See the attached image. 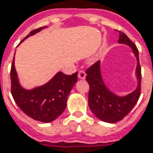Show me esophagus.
<instances>
[{"label":"esophagus","mask_w":153,"mask_h":153,"mask_svg":"<svg viewBox=\"0 0 153 153\" xmlns=\"http://www.w3.org/2000/svg\"><path fill=\"white\" fill-rule=\"evenodd\" d=\"M85 76H86L85 71H82V70L79 71V72H78V78H80V79H85Z\"/></svg>","instance_id":"esophagus-1"}]
</instances>
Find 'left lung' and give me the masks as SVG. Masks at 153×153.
I'll return each mask as SVG.
<instances>
[{
    "mask_svg": "<svg viewBox=\"0 0 153 153\" xmlns=\"http://www.w3.org/2000/svg\"><path fill=\"white\" fill-rule=\"evenodd\" d=\"M118 32V42L128 45L137 59L136 74L139 82L137 88L127 96L118 97L109 91L105 85L100 75L99 60L86 70V80L89 85V108L99 119L106 123H116L126 117L137 103L141 91V68L139 61L138 48L124 33L119 30Z\"/></svg>",
    "mask_w": 153,
    "mask_h": 153,
    "instance_id": "left-lung-1",
    "label": "left lung"
}]
</instances>
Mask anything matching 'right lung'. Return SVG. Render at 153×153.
<instances>
[{"mask_svg": "<svg viewBox=\"0 0 153 153\" xmlns=\"http://www.w3.org/2000/svg\"><path fill=\"white\" fill-rule=\"evenodd\" d=\"M44 28L46 26L30 31L23 41ZM10 76L11 93L16 104L27 116L43 123H50L55 120L63 113L66 107L68 95L77 82V72L72 75L58 72L45 85L32 90H25L19 83L14 66V58L12 63Z\"/></svg>", "mask_w": 153, "mask_h": 153, "instance_id": "obj_1", "label": "right lung"}]
</instances>
